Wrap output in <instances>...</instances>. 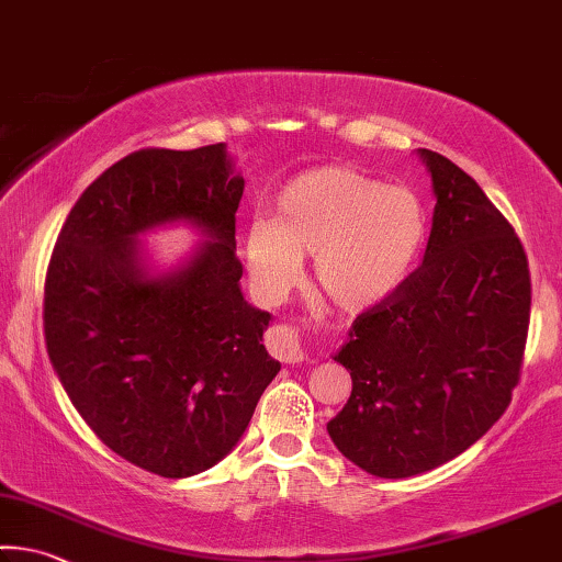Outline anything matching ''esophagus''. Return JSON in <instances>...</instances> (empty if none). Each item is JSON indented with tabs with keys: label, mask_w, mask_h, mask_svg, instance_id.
Segmentation results:
<instances>
[{
	"label": "esophagus",
	"mask_w": 562,
	"mask_h": 562,
	"mask_svg": "<svg viewBox=\"0 0 562 562\" xmlns=\"http://www.w3.org/2000/svg\"><path fill=\"white\" fill-rule=\"evenodd\" d=\"M270 347L274 352V358H280L284 362L295 364V362H302V358H305V352H302V345H300V337L292 327L288 325H280L272 329V337H270Z\"/></svg>",
	"instance_id": "1"
}]
</instances>
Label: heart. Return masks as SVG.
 I'll return each mask as SVG.
<instances>
[{"instance_id": "1", "label": "heart", "mask_w": 562, "mask_h": 562, "mask_svg": "<svg viewBox=\"0 0 562 562\" xmlns=\"http://www.w3.org/2000/svg\"><path fill=\"white\" fill-rule=\"evenodd\" d=\"M274 217L249 222L245 262L265 300H280L313 255L319 292L345 313H362L403 288L427 243V210L405 184L355 167L307 169L274 194Z\"/></svg>"}]
</instances>
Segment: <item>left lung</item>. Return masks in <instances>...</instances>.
Masks as SVG:
<instances>
[{
    "label": "left lung",
    "instance_id": "8db88e82",
    "mask_svg": "<svg viewBox=\"0 0 562 562\" xmlns=\"http://www.w3.org/2000/svg\"><path fill=\"white\" fill-rule=\"evenodd\" d=\"M435 192L423 265L358 315L335 360L352 393L327 423L342 456L375 477H413L477 442L510 405L530 323L518 235L473 177L417 149Z\"/></svg>",
    "mask_w": 562,
    "mask_h": 562
}]
</instances>
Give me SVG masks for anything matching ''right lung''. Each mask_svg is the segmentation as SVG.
I'll list each match as a JSON object with an SVG mask.
<instances>
[{"mask_svg": "<svg viewBox=\"0 0 562 562\" xmlns=\"http://www.w3.org/2000/svg\"><path fill=\"white\" fill-rule=\"evenodd\" d=\"M243 190L225 142L139 149L87 187L52 252V368L97 438L147 473L190 477L217 465L280 372L262 345L272 315L239 290ZM177 221L203 243L155 271L138 237Z\"/></svg>", "mask_w": 562, "mask_h": 562, "instance_id": "add662e5", "label": "right lung"}]
</instances>
